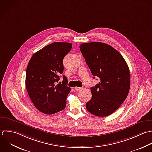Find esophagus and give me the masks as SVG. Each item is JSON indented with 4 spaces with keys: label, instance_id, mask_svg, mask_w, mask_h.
Instances as JSON below:
<instances>
[{
    "label": "esophagus",
    "instance_id": "esophagus-1",
    "mask_svg": "<svg viewBox=\"0 0 152 152\" xmlns=\"http://www.w3.org/2000/svg\"><path fill=\"white\" fill-rule=\"evenodd\" d=\"M82 89V88H80V87H75V89L76 91H79V90H80Z\"/></svg>",
    "mask_w": 152,
    "mask_h": 152
}]
</instances>
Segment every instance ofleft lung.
Returning <instances> with one entry per match:
<instances>
[{
    "label": "left lung",
    "instance_id": "1",
    "mask_svg": "<svg viewBox=\"0 0 152 152\" xmlns=\"http://www.w3.org/2000/svg\"><path fill=\"white\" fill-rule=\"evenodd\" d=\"M79 47L94 78L98 77L101 80L91 88L92 98L86 104V109L96 116L110 115L121 106L129 94V66L122 55L105 43H83Z\"/></svg>",
    "mask_w": 152,
    "mask_h": 152
}]
</instances>
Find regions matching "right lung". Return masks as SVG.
<instances>
[{
    "mask_svg": "<svg viewBox=\"0 0 152 152\" xmlns=\"http://www.w3.org/2000/svg\"><path fill=\"white\" fill-rule=\"evenodd\" d=\"M69 42H53L33 54L26 67L25 85L35 108L45 114L63 110L71 91L63 75L62 84H57L63 72V58L72 50Z\"/></svg>",
    "mask_w": 152,
    "mask_h": 152,
    "instance_id": "1",
    "label": "right lung"
}]
</instances>
